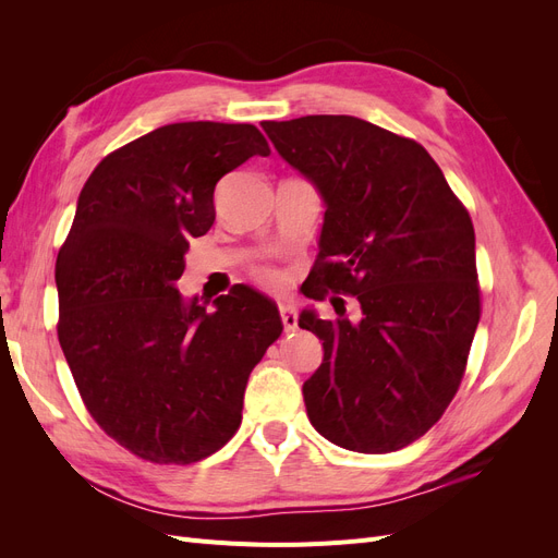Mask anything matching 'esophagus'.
Wrapping results in <instances>:
<instances>
[{"mask_svg":"<svg viewBox=\"0 0 558 558\" xmlns=\"http://www.w3.org/2000/svg\"><path fill=\"white\" fill-rule=\"evenodd\" d=\"M279 314L283 320L286 332H293L298 328V312L293 305H279Z\"/></svg>","mask_w":558,"mask_h":558,"instance_id":"obj_1","label":"esophagus"}]
</instances>
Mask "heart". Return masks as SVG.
<instances>
[{
  "label": "heart",
  "instance_id": "heart-1",
  "mask_svg": "<svg viewBox=\"0 0 558 558\" xmlns=\"http://www.w3.org/2000/svg\"><path fill=\"white\" fill-rule=\"evenodd\" d=\"M263 277H265L267 281H272V283H279V281H281V277H279L277 272H265Z\"/></svg>",
  "mask_w": 558,
  "mask_h": 558
}]
</instances>
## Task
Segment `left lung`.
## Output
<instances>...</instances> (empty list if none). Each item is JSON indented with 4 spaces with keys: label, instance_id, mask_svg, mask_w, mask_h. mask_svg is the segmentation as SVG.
I'll return each instance as SVG.
<instances>
[{
    "label": "left lung",
    "instance_id": "1",
    "mask_svg": "<svg viewBox=\"0 0 558 558\" xmlns=\"http://www.w3.org/2000/svg\"><path fill=\"white\" fill-rule=\"evenodd\" d=\"M263 130L326 205L312 298L335 291L361 305L359 320L300 312L298 326L324 342L302 384L312 426L349 451L408 447L459 391L480 324L470 216L424 146L363 118Z\"/></svg>",
    "mask_w": 558,
    "mask_h": 558
}]
</instances>
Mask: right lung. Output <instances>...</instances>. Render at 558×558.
Listing matches in <instances>:
<instances>
[{
  "mask_svg": "<svg viewBox=\"0 0 558 558\" xmlns=\"http://www.w3.org/2000/svg\"><path fill=\"white\" fill-rule=\"evenodd\" d=\"M269 156L248 123H172L95 167L56 263L58 340L102 430L140 459L195 463L242 424L251 369L281 335L277 305L238 283L209 302L177 289L216 183Z\"/></svg>",
  "mask_w": 558,
  "mask_h": 558,
  "instance_id": "1",
  "label": "right lung"
}]
</instances>
